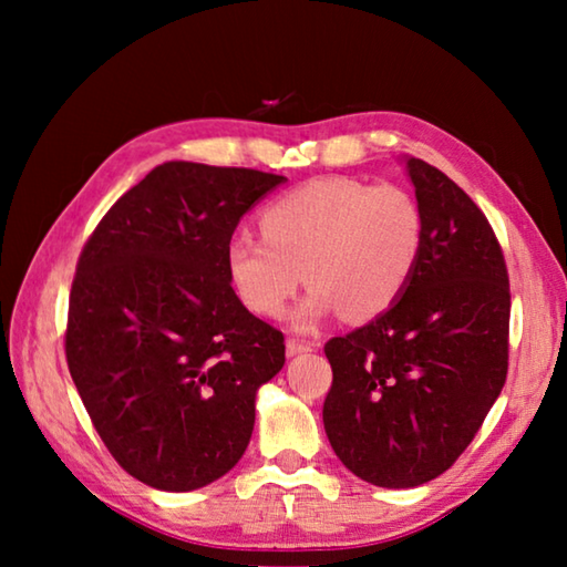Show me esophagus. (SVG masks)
Segmentation results:
<instances>
[{"mask_svg": "<svg viewBox=\"0 0 567 567\" xmlns=\"http://www.w3.org/2000/svg\"><path fill=\"white\" fill-rule=\"evenodd\" d=\"M312 350H315L312 342H302L297 338L287 340V354H290V358H295V354H302V352H312Z\"/></svg>", "mask_w": 567, "mask_h": 567, "instance_id": "esophagus-1", "label": "esophagus"}]
</instances>
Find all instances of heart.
<instances>
[{"mask_svg": "<svg viewBox=\"0 0 567 567\" xmlns=\"http://www.w3.org/2000/svg\"><path fill=\"white\" fill-rule=\"evenodd\" d=\"M260 233L229 239V285L247 310L280 318L307 277L292 322L312 328L340 310L352 322L388 312L417 270L425 219L408 189L330 175L272 199Z\"/></svg>", "mask_w": 567, "mask_h": 567, "instance_id": "heart-1", "label": "heart"}]
</instances>
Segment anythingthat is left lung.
I'll list each match as a JSON object with an SVG mask.
<instances>
[{"label": "left lung", "instance_id": "8db88e82", "mask_svg": "<svg viewBox=\"0 0 567 567\" xmlns=\"http://www.w3.org/2000/svg\"><path fill=\"white\" fill-rule=\"evenodd\" d=\"M402 162L425 219L417 270L388 312L324 344V433L342 465L378 487L443 475L507 375L511 282L493 227L437 167Z\"/></svg>", "mask_w": 567, "mask_h": 567}]
</instances>
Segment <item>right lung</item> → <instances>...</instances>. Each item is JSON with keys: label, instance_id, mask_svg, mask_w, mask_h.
<instances>
[{"label": "right lung", "instance_id": "obj_1", "mask_svg": "<svg viewBox=\"0 0 567 567\" xmlns=\"http://www.w3.org/2000/svg\"><path fill=\"white\" fill-rule=\"evenodd\" d=\"M287 177L165 162L84 245L64 350L102 443L140 483L187 493L245 455L285 338L229 285L239 219Z\"/></svg>", "mask_w": 567, "mask_h": 567}]
</instances>
